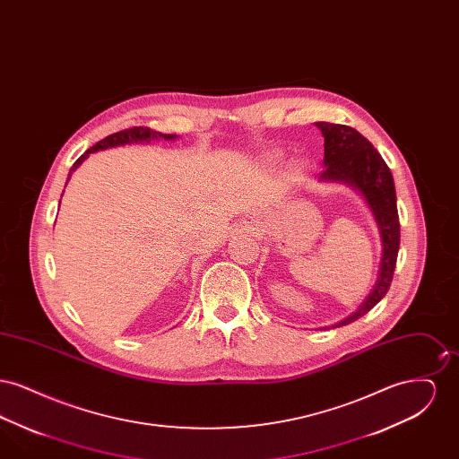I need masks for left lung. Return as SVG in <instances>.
<instances>
[{
  "label": "left lung",
  "mask_w": 459,
  "mask_h": 459,
  "mask_svg": "<svg viewBox=\"0 0 459 459\" xmlns=\"http://www.w3.org/2000/svg\"><path fill=\"white\" fill-rule=\"evenodd\" d=\"M324 135V165L320 182H339L352 187L370 208L373 220L380 234V263L377 281L367 299L332 327L350 325L365 313H368L389 290L393 282L394 268L399 251V217L395 204V187L389 167L370 141L348 126L316 122Z\"/></svg>",
  "instance_id": "8db88e82"
}]
</instances>
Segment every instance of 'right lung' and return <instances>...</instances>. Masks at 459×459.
Here are the masks:
<instances>
[{
  "label": "right lung",
  "instance_id": "obj_1",
  "mask_svg": "<svg viewBox=\"0 0 459 459\" xmlns=\"http://www.w3.org/2000/svg\"><path fill=\"white\" fill-rule=\"evenodd\" d=\"M156 139H165V141H174L177 139L175 134H161V132L152 131L148 127H132V129H126V131L115 132L108 137L101 139L100 143H96L91 150H88L86 153L82 154L70 169L68 172V178L66 182L70 180L72 174L82 165V161L89 158V154L96 153V152H103V150H109V148H117V146H127V144H143V143H152ZM65 182V186H66ZM65 193V191H64ZM64 196V195H62Z\"/></svg>",
  "mask_w": 459,
  "mask_h": 459
}]
</instances>
